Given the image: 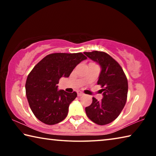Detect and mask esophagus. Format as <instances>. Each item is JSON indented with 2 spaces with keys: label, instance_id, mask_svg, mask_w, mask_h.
Here are the masks:
<instances>
[{
  "label": "esophagus",
  "instance_id": "1",
  "mask_svg": "<svg viewBox=\"0 0 156 156\" xmlns=\"http://www.w3.org/2000/svg\"><path fill=\"white\" fill-rule=\"evenodd\" d=\"M77 94H78V96H81L84 94L83 92H82V91H78Z\"/></svg>",
  "mask_w": 156,
  "mask_h": 156
}]
</instances>
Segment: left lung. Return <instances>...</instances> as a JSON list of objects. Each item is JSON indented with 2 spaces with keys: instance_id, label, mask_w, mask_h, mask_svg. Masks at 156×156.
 <instances>
[{
  "instance_id": "1",
  "label": "left lung",
  "mask_w": 156,
  "mask_h": 156,
  "mask_svg": "<svg viewBox=\"0 0 156 156\" xmlns=\"http://www.w3.org/2000/svg\"><path fill=\"white\" fill-rule=\"evenodd\" d=\"M84 54L101 67L98 84L103 92L101 101L93 98L91 105L85 108L86 114L97 125H107L118 118L126 104L127 78L119 63L107 53L94 51Z\"/></svg>"
}]
</instances>
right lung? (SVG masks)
I'll list each match as a JSON object with an SVG mask.
<instances>
[{
    "label": "right lung",
    "mask_w": 156,
    "mask_h": 156,
    "mask_svg": "<svg viewBox=\"0 0 156 156\" xmlns=\"http://www.w3.org/2000/svg\"><path fill=\"white\" fill-rule=\"evenodd\" d=\"M87 59L82 53H54L46 56L29 73L26 96L34 115L42 122L52 125L67 117L69 106L77 93L58 90L61 77L69 76L76 65Z\"/></svg>",
    "instance_id": "1"
}]
</instances>
